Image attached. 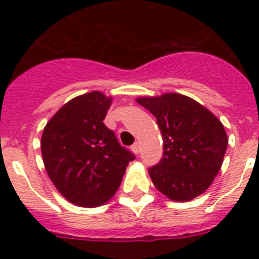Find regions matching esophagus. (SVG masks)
Wrapping results in <instances>:
<instances>
[{"label": "esophagus", "instance_id": "esophagus-1", "mask_svg": "<svg viewBox=\"0 0 259 259\" xmlns=\"http://www.w3.org/2000/svg\"><path fill=\"white\" fill-rule=\"evenodd\" d=\"M132 152L135 153V154H139V153H140V144L139 143H135L134 145H132Z\"/></svg>", "mask_w": 259, "mask_h": 259}]
</instances>
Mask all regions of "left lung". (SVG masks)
<instances>
[{
	"mask_svg": "<svg viewBox=\"0 0 259 259\" xmlns=\"http://www.w3.org/2000/svg\"><path fill=\"white\" fill-rule=\"evenodd\" d=\"M136 101L157 118L163 137L162 159L149 168L155 188L176 202L202 194L218 175L227 150L228 137L221 120L193 98L179 93Z\"/></svg>",
	"mask_w": 259,
	"mask_h": 259,
	"instance_id": "1",
	"label": "left lung"
}]
</instances>
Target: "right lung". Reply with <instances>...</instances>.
<instances>
[{"instance_id":"1","label":"right lung","mask_w":259,"mask_h":259,"mask_svg":"<svg viewBox=\"0 0 259 259\" xmlns=\"http://www.w3.org/2000/svg\"><path fill=\"white\" fill-rule=\"evenodd\" d=\"M113 97L93 91L65 104L45 125L41 154L57 191L71 203L96 207L118 191L134 155L104 124Z\"/></svg>"}]
</instances>
